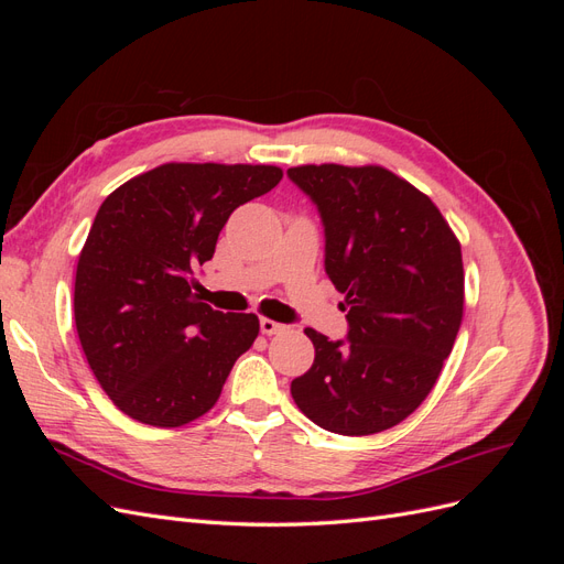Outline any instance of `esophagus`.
Returning a JSON list of instances; mask_svg holds the SVG:
<instances>
[{
    "mask_svg": "<svg viewBox=\"0 0 564 564\" xmlns=\"http://www.w3.org/2000/svg\"><path fill=\"white\" fill-rule=\"evenodd\" d=\"M261 332L263 334H268V336H272V334H282L286 327L284 324H280V322H275V319H270V317H261Z\"/></svg>",
    "mask_w": 564,
    "mask_h": 564,
    "instance_id": "34e87169",
    "label": "esophagus"
}]
</instances>
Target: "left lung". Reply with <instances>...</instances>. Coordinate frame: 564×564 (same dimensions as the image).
Listing matches in <instances>:
<instances>
[{
    "instance_id": "left-lung-1",
    "label": "left lung",
    "mask_w": 564,
    "mask_h": 564,
    "mask_svg": "<svg viewBox=\"0 0 564 564\" xmlns=\"http://www.w3.org/2000/svg\"><path fill=\"white\" fill-rule=\"evenodd\" d=\"M324 226V270L346 294L348 338L315 329L292 398L319 429L373 435L429 398L464 319V261L429 195L377 164L286 172Z\"/></svg>"
}]
</instances>
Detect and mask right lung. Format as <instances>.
<instances>
[{
	"label": "right lung",
	"mask_w": 564,
	"mask_h": 564,
	"mask_svg": "<svg viewBox=\"0 0 564 564\" xmlns=\"http://www.w3.org/2000/svg\"><path fill=\"white\" fill-rule=\"evenodd\" d=\"M280 181L270 164L169 162L100 204L77 261L75 324L119 412L178 429L216 404L259 317L214 311L193 294V275L230 214Z\"/></svg>",
	"instance_id": "right-lung-1"
}]
</instances>
